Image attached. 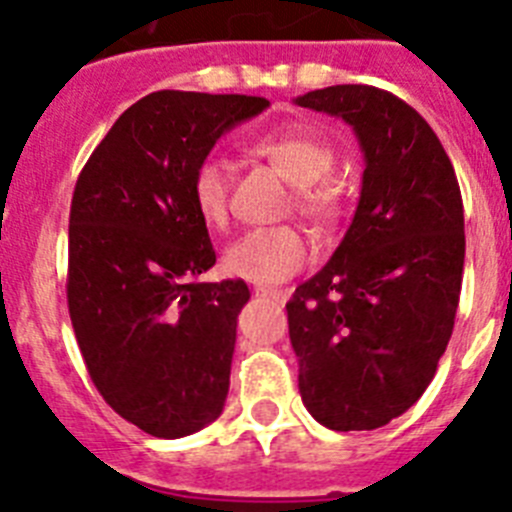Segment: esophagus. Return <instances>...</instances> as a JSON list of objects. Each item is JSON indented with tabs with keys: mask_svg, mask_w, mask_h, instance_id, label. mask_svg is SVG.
Instances as JSON below:
<instances>
[{
	"mask_svg": "<svg viewBox=\"0 0 512 512\" xmlns=\"http://www.w3.org/2000/svg\"><path fill=\"white\" fill-rule=\"evenodd\" d=\"M255 293L257 296H268V299H275V301H286L288 296H291L288 288H270V286H257Z\"/></svg>",
	"mask_w": 512,
	"mask_h": 512,
	"instance_id": "1",
	"label": "esophagus"
}]
</instances>
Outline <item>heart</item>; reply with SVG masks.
Here are the masks:
<instances>
[{
    "instance_id": "1",
    "label": "heart",
    "mask_w": 512,
    "mask_h": 512,
    "mask_svg": "<svg viewBox=\"0 0 512 512\" xmlns=\"http://www.w3.org/2000/svg\"><path fill=\"white\" fill-rule=\"evenodd\" d=\"M255 151L296 182V206L319 224H330L340 213L342 185L327 175L335 149L322 136L301 128L270 131L255 141ZM190 198L203 224L221 229L229 224V164L208 154L190 175ZM311 260V242L291 224L260 226L244 231L226 247L224 270L252 283H278L299 273Z\"/></svg>"
}]
</instances>
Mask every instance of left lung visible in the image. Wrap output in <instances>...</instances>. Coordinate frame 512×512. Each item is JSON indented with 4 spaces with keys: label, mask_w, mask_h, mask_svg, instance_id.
Masks as SVG:
<instances>
[{
    "label": "left lung",
    "mask_w": 512,
    "mask_h": 512,
    "mask_svg": "<svg viewBox=\"0 0 512 512\" xmlns=\"http://www.w3.org/2000/svg\"><path fill=\"white\" fill-rule=\"evenodd\" d=\"M301 108L350 123L361 201L348 234L288 311L306 410L330 430H376L433 381L464 275V203L453 164L415 108L368 84L306 92Z\"/></svg>",
    "instance_id": "1"
}]
</instances>
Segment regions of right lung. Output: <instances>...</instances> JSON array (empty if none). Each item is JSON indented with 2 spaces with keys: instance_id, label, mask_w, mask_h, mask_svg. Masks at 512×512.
<instances>
[{
  "instance_id": "right-lung-1",
  "label": "right lung",
  "mask_w": 512,
  "mask_h": 512,
  "mask_svg": "<svg viewBox=\"0 0 512 512\" xmlns=\"http://www.w3.org/2000/svg\"><path fill=\"white\" fill-rule=\"evenodd\" d=\"M270 102L162 90L133 102L79 172L69 213L66 301L102 399L154 438L221 415L244 281L201 283L216 265L190 198L195 164Z\"/></svg>"
}]
</instances>
